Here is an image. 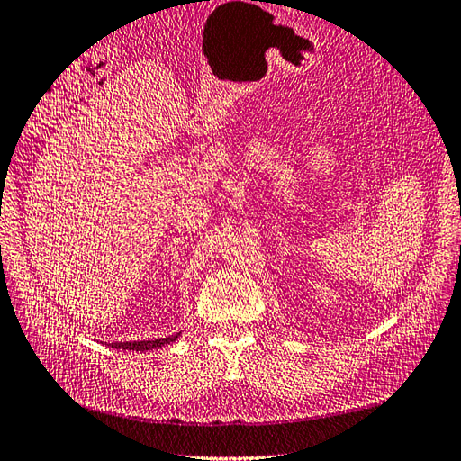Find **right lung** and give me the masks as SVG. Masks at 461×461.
Wrapping results in <instances>:
<instances>
[{"label":"right lung","instance_id":"1","mask_svg":"<svg viewBox=\"0 0 461 461\" xmlns=\"http://www.w3.org/2000/svg\"><path fill=\"white\" fill-rule=\"evenodd\" d=\"M179 338V333H174V336L167 338H159V339H143V341H113L112 348L115 349H133V351H148V349H158L164 348L171 341H176Z\"/></svg>","mask_w":461,"mask_h":461}]
</instances>
